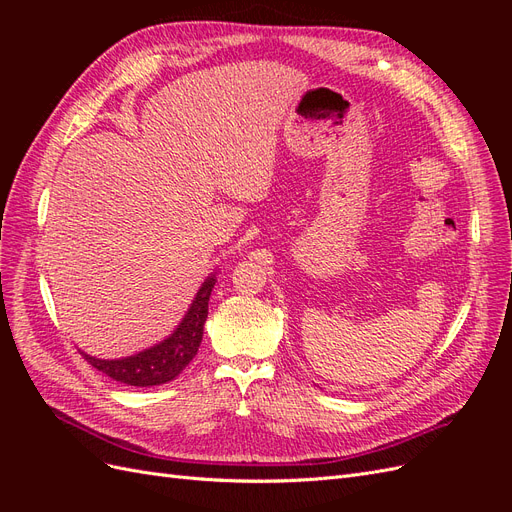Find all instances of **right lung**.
Here are the masks:
<instances>
[{"label": "right lung", "instance_id": "1", "mask_svg": "<svg viewBox=\"0 0 512 512\" xmlns=\"http://www.w3.org/2000/svg\"><path fill=\"white\" fill-rule=\"evenodd\" d=\"M215 282H218L215 273H209L207 280L200 284L198 292L194 294L188 312H185L175 331L164 337L162 342L136 354L121 356V359H98V356L81 350L85 361L108 378L128 386H158L175 380L194 359L200 342H203L209 297Z\"/></svg>", "mask_w": 512, "mask_h": 512}]
</instances>
